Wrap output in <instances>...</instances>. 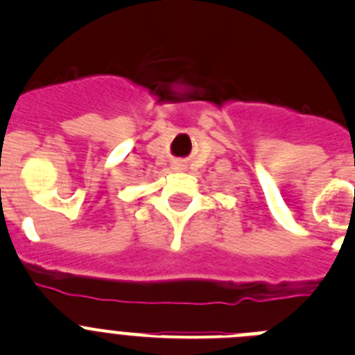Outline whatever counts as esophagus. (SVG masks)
I'll use <instances>...</instances> for the list:
<instances>
[{
    "instance_id": "obj_1",
    "label": "esophagus",
    "mask_w": 355,
    "mask_h": 355,
    "mask_svg": "<svg viewBox=\"0 0 355 355\" xmlns=\"http://www.w3.org/2000/svg\"><path fill=\"white\" fill-rule=\"evenodd\" d=\"M172 168H174V171H183L184 165H183V163H178V162H175L174 165H172Z\"/></svg>"
}]
</instances>
